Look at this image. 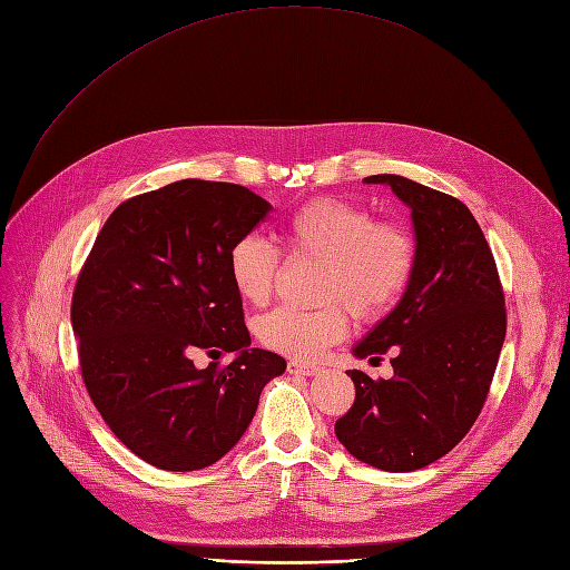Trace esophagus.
Here are the masks:
<instances>
[{
    "instance_id": "obj_1",
    "label": "esophagus",
    "mask_w": 570,
    "mask_h": 570,
    "mask_svg": "<svg viewBox=\"0 0 570 570\" xmlns=\"http://www.w3.org/2000/svg\"><path fill=\"white\" fill-rule=\"evenodd\" d=\"M288 373L314 377V375L321 373V367H318V365H309V363H301V361H291V363H288Z\"/></svg>"
}]
</instances>
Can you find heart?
Masks as SVG:
<instances>
[{
    "mask_svg": "<svg viewBox=\"0 0 570 570\" xmlns=\"http://www.w3.org/2000/svg\"><path fill=\"white\" fill-rule=\"evenodd\" d=\"M291 258H312L326 269L318 279L321 309L279 307L256 321L258 340L272 352L316 358L346 333V314L370 321L399 298L414 269L416 246L399 220H375L365 207L318 197L295 212L284 230ZM279 254L263 237L233 244L228 272L239 298L265 305L279 277Z\"/></svg>",
    "mask_w": 570,
    "mask_h": 570,
    "instance_id": "b5f03b06",
    "label": "heart"
}]
</instances>
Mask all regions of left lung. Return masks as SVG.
Instances as JSON below:
<instances>
[{
	"label": "left lung",
	"instance_id": "obj_1",
	"mask_svg": "<svg viewBox=\"0 0 570 570\" xmlns=\"http://www.w3.org/2000/svg\"><path fill=\"white\" fill-rule=\"evenodd\" d=\"M363 181L391 186L410 207L416 256L401 303L354 346L370 361L391 352L393 377L346 370L356 399L335 435L358 461L410 473L454 450L480 416L505 340V298L461 200L399 175Z\"/></svg>",
	"mask_w": 570,
	"mask_h": 570
}]
</instances>
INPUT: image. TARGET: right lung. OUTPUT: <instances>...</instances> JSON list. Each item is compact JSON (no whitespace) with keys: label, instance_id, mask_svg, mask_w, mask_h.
Listing matches in <instances>:
<instances>
[{"label":"right lung","instance_id":"1","mask_svg":"<svg viewBox=\"0 0 570 570\" xmlns=\"http://www.w3.org/2000/svg\"><path fill=\"white\" fill-rule=\"evenodd\" d=\"M272 209L249 188L184 179L114 209L71 298L81 375L114 435L146 463L188 473L249 429L279 354L252 350L228 254ZM207 351L213 363H191ZM235 351L220 368L217 356Z\"/></svg>","mask_w":570,"mask_h":570}]
</instances>
